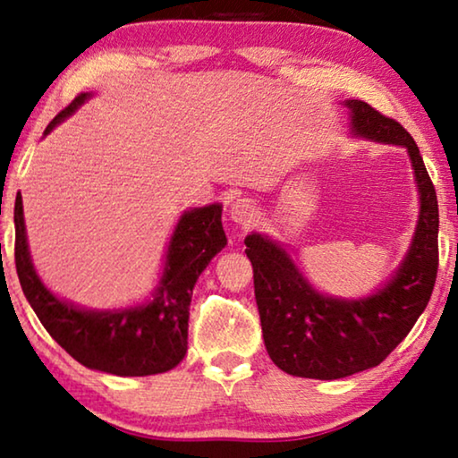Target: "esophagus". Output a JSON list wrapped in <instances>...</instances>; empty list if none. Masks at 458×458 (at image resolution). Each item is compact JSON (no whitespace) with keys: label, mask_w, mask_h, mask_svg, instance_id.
Instances as JSON below:
<instances>
[{"label":"esophagus","mask_w":458,"mask_h":458,"mask_svg":"<svg viewBox=\"0 0 458 458\" xmlns=\"http://www.w3.org/2000/svg\"><path fill=\"white\" fill-rule=\"evenodd\" d=\"M229 216L231 221L242 225L243 229L252 227V223L259 218V208H256V204L252 202V199H237V202L231 204L229 208Z\"/></svg>","instance_id":"obj_1"}]
</instances>
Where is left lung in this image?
<instances>
[{"label":"left lung","instance_id":"1","mask_svg":"<svg viewBox=\"0 0 458 458\" xmlns=\"http://www.w3.org/2000/svg\"><path fill=\"white\" fill-rule=\"evenodd\" d=\"M344 106L350 112V135L406 149L417 183L419 218L400 267L362 298L318 292L284 243L265 233L246 237L267 352L281 371L296 377L342 379L377 367L417 323L436 284L437 198L415 140L403 124L362 99H346Z\"/></svg>","mask_w":458,"mask_h":458}]
</instances>
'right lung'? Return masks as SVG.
Instances as JSON below:
<instances>
[{
    "label": "right lung",
    "mask_w": 458,
    "mask_h": 458,
    "mask_svg": "<svg viewBox=\"0 0 458 458\" xmlns=\"http://www.w3.org/2000/svg\"><path fill=\"white\" fill-rule=\"evenodd\" d=\"M89 98L91 93L74 98V102L47 124L43 135L52 133L55 124L72 116ZM221 212L223 204L216 202L190 208L179 216L168 240L158 285L146 302L91 310L58 298L37 275L29 252L22 196L18 191L14 256L24 296L47 334L83 367L121 377L171 371L187 352L193 285L208 262L227 246Z\"/></svg>",
    "instance_id": "right-lung-1"
}]
</instances>
